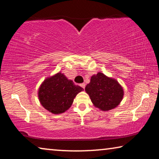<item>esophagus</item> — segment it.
Wrapping results in <instances>:
<instances>
[{
    "label": "esophagus",
    "mask_w": 159,
    "mask_h": 159,
    "mask_svg": "<svg viewBox=\"0 0 159 159\" xmlns=\"http://www.w3.org/2000/svg\"><path fill=\"white\" fill-rule=\"evenodd\" d=\"M80 87H82V88H83V89H85V84H84V83H83V84H80Z\"/></svg>",
    "instance_id": "1"
}]
</instances>
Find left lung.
<instances>
[{"label":"left lung","instance_id":"8db88e82","mask_svg":"<svg viewBox=\"0 0 159 159\" xmlns=\"http://www.w3.org/2000/svg\"><path fill=\"white\" fill-rule=\"evenodd\" d=\"M85 90L94 106L102 111L117 107L124 96V90L117 80L101 72L92 75Z\"/></svg>","mask_w":159,"mask_h":159}]
</instances>
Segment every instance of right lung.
Returning a JSON list of instances; mask_svg holds the SVG:
<instances>
[{"label":"right lung","mask_w":159,"mask_h":159,"mask_svg":"<svg viewBox=\"0 0 159 159\" xmlns=\"http://www.w3.org/2000/svg\"><path fill=\"white\" fill-rule=\"evenodd\" d=\"M84 89L75 85L64 74L57 73L47 77L38 89V98L41 105L54 115L66 112L71 106L74 98Z\"/></svg>","instance_id":"right-lung-1"}]
</instances>
